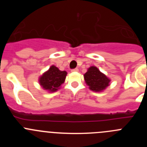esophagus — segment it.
Here are the masks:
<instances>
[{
    "label": "esophagus",
    "instance_id": "1",
    "mask_svg": "<svg viewBox=\"0 0 147 147\" xmlns=\"http://www.w3.org/2000/svg\"><path fill=\"white\" fill-rule=\"evenodd\" d=\"M78 71H79V69H78V68H74V69L71 70V71H72V72H77Z\"/></svg>",
    "mask_w": 147,
    "mask_h": 147
}]
</instances>
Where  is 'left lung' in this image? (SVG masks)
I'll return each mask as SVG.
<instances>
[{
	"mask_svg": "<svg viewBox=\"0 0 147 147\" xmlns=\"http://www.w3.org/2000/svg\"><path fill=\"white\" fill-rule=\"evenodd\" d=\"M85 82L90 89L95 92L102 91L109 85L110 80L96 67L92 66L84 75Z\"/></svg>",
	"mask_w": 147,
	"mask_h": 147,
	"instance_id": "obj_1",
	"label": "left lung"
}]
</instances>
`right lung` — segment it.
<instances>
[{
	"mask_svg": "<svg viewBox=\"0 0 147 147\" xmlns=\"http://www.w3.org/2000/svg\"><path fill=\"white\" fill-rule=\"evenodd\" d=\"M67 72L59 71L56 66L52 65L48 71L40 78V84L45 90L51 92L57 91L59 87L65 80Z\"/></svg>",
	"mask_w": 147,
	"mask_h": 147,
	"instance_id": "right-lung-1",
	"label": "right lung"
}]
</instances>
